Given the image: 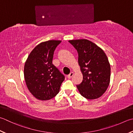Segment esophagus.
Segmentation results:
<instances>
[{"label": "esophagus", "mask_w": 133, "mask_h": 133, "mask_svg": "<svg viewBox=\"0 0 133 133\" xmlns=\"http://www.w3.org/2000/svg\"><path fill=\"white\" fill-rule=\"evenodd\" d=\"M73 75H74V73L72 72H70V73L68 75H67V77H68V78L70 79V78H71L72 76H73Z\"/></svg>", "instance_id": "esophagus-1"}]
</instances>
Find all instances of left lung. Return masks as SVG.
Returning a JSON list of instances; mask_svg holds the SVG:
<instances>
[{
	"label": "left lung",
	"instance_id": "left-lung-1",
	"mask_svg": "<svg viewBox=\"0 0 133 133\" xmlns=\"http://www.w3.org/2000/svg\"><path fill=\"white\" fill-rule=\"evenodd\" d=\"M78 54V64L83 75L81 84L77 85L83 97L93 100L101 97L110 82L111 66L104 52L87 39L69 40Z\"/></svg>",
	"mask_w": 133,
	"mask_h": 133
}]
</instances>
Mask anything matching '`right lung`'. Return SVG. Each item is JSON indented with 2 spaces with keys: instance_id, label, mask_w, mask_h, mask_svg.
<instances>
[{
  "instance_id": "1",
  "label": "right lung",
  "mask_w": 133,
  "mask_h": 133,
  "mask_svg": "<svg viewBox=\"0 0 133 133\" xmlns=\"http://www.w3.org/2000/svg\"><path fill=\"white\" fill-rule=\"evenodd\" d=\"M61 40L38 44L29 55L24 66L26 84L32 95L40 100H48L59 93L64 76L52 64L54 51Z\"/></svg>"
}]
</instances>
